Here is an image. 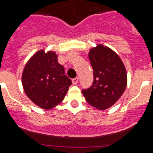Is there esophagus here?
<instances>
[{"label":"esophagus","mask_w":153,"mask_h":153,"mask_svg":"<svg viewBox=\"0 0 153 153\" xmlns=\"http://www.w3.org/2000/svg\"><path fill=\"white\" fill-rule=\"evenodd\" d=\"M78 81H79V78H78V77H76V78H74V79H72L73 84L76 85V83H78Z\"/></svg>","instance_id":"obj_1"}]
</instances>
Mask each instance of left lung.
Listing matches in <instances>:
<instances>
[{
    "mask_svg": "<svg viewBox=\"0 0 153 153\" xmlns=\"http://www.w3.org/2000/svg\"><path fill=\"white\" fill-rule=\"evenodd\" d=\"M88 56L94 79L93 85L82 93L92 106L105 110L123 94L127 86L126 70L117 53L102 44L91 48Z\"/></svg>",
    "mask_w": 153,
    "mask_h": 153,
    "instance_id": "obj_1",
    "label": "left lung"
}]
</instances>
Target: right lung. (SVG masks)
<instances>
[{"label": "right lung", "instance_id": "right-lung-1", "mask_svg": "<svg viewBox=\"0 0 153 153\" xmlns=\"http://www.w3.org/2000/svg\"><path fill=\"white\" fill-rule=\"evenodd\" d=\"M58 63L54 51L40 50L27 62L22 73L24 92L35 105L51 109L63 101L72 84Z\"/></svg>", "mask_w": 153, "mask_h": 153}]
</instances>
